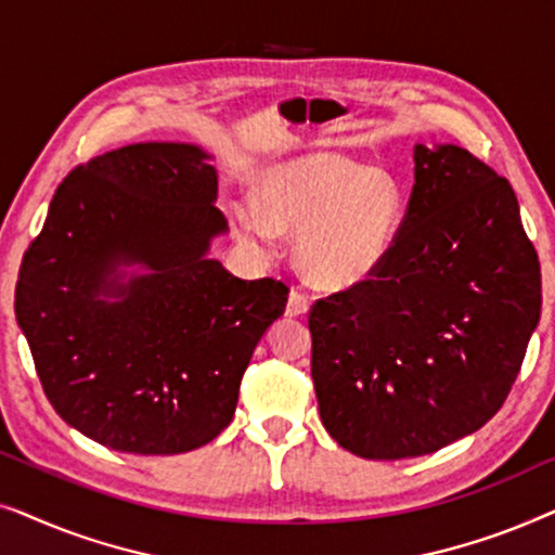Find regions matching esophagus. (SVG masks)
<instances>
[{
	"mask_svg": "<svg viewBox=\"0 0 555 555\" xmlns=\"http://www.w3.org/2000/svg\"><path fill=\"white\" fill-rule=\"evenodd\" d=\"M308 310H310V300H308L306 295H302V293L293 291V293H291V298H287V308H285V313L291 315V318H300V315H306Z\"/></svg>",
	"mask_w": 555,
	"mask_h": 555,
	"instance_id": "esophagus-1",
	"label": "esophagus"
}]
</instances>
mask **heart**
Here are the masks:
<instances>
[{
  "label": "heart",
  "mask_w": 555,
  "mask_h": 555,
  "mask_svg": "<svg viewBox=\"0 0 555 555\" xmlns=\"http://www.w3.org/2000/svg\"><path fill=\"white\" fill-rule=\"evenodd\" d=\"M406 199L397 177L336 154H306L260 177L257 207L237 209V232L253 249L275 234H298L302 278L340 293L374 280L397 247Z\"/></svg>",
  "instance_id": "obj_1"
}]
</instances>
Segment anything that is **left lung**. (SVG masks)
Masks as SVG:
<instances>
[{
  "mask_svg": "<svg viewBox=\"0 0 555 555\" xmlns=\"http://www.w3.org/2000/svg\"><path fill=\"white\" fill-rule=\"evenodd\" d=\"M538 318L541 262L511 181L452 143L416 146L389 262L308 313L323 427L366 460L473 435L511 393Z\"/></svg>",
  "mask_w": 555,
  "mask_h": 555,
  "instance_id": "8db88e82",
  "label": "left lung"
}]
</instances>
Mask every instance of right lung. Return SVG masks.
<instances>
[{
    "label": "right lung",
    "instance_id": "add662e5",
    "mask_svg": "<svg viewBox=\"0 0 555 555\" xmlns=\"http://www.w3.org/2000/svg\"><path fill=\"white\" fill-rule=\"evenodd\" d=\"M149 141L75 166L22 257L14 313L44 397L98 444L179 454L232 422L240 382L287 285L207 255L227 232L217 171ZM131 263L147 268L128 276Z\"/></svg>",
    "mask_w": 555,
    "mask_h": 555
}]
</instances>
